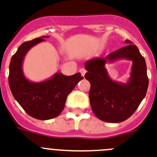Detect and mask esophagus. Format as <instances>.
<instances>
[{
  "instance_id": "1",
  "label": "esophagus",
  "mask_w": 157,
  "mask_h": 157,
  "mask_svg": "<svg viewBox=\"0 0 157 157\" xmlns=\"http://www.w3.org/2000/svg\"><path fill=\"white\" fill-rule=\"evenodd\" d=\"M80 72H81V76H85V72H86V70H85V68H84V67H82V68H81V69H80Z\"/></svg>"
}]
</instances>
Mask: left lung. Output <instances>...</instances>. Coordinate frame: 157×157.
Instances as JSON below:
<instances>
[{"label":"left lung","instance_id":"8db88e82","mask_svg":"<svg viewBox=\"0 0 157 157\" xmlns=\"http://www.w3.org/2000/svg\"><path fill=\"white\" fill-rule=\"evenodd\" d=\"M127 45L109 54L88 60L85 77L90 81V101L94 114L101 121L121 123L135 113L145 98L148 87L147 66L138 48L129 40ZM119 58L132 61L131 77L127 83L112 81L105 67L107 62Z\"/></svg>","mask_w":157,"mask_h":157}]
</instances>
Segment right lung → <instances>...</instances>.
Masks as SVG:
<instances>
[{
    "label": "right lung",
    "mask_w": 157,
    "mask_h": 157,
    "mask_svg": "<svg viewBox=\"0 0 157 157\" xmlns=\"http://www.w3.org/2000/svg\"><path fill=\"white\" fill-rule=\"evenodd\" d=\"M48 36L36 38L20 45L11 58L9 84L15 100L26 113L39 120H48L59 115L64 108L67 95L79 81L81 73L65 76L57 72L52 78L43 82H31L22 72V62L30 48Z\"/></svg>",
    "instance_id": "obj_1"
}]
</instances>
